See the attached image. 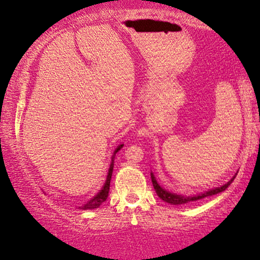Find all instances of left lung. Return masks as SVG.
Returning a JSON list of instances; mask_svg holds the SVG:
<instances>
[{"mask_svg":"<svg viewBox=\"0 0 260 260\" xmlns=\"http://www.w3.org/2000/svg\"><path fill=\"white\" fill-rule=\"evenodd\" d=\"M150 175H151L152 186H154L156 194L158 195L159 199H162L163 201L168 202V204H170V205H184V204H189V202H193V201L201 200V199H204V198L212 197V195H215L218 193H221V191H223V190H226L227 188H229L230 184L233 182L234 177H236L237 174L229 181V182L223 184V186L213 188V189L204 191V193H200L198 195H193V197H187V195H181V194L172 193V191H169V190H166L165 188H162L161 186H159V183L157 182V181H156V177L154 175V173H150Z\"/></svg>","mask_w":260,"mask_h":260,"instance_id":"obj_1","label":"left lung"}]
</instances>
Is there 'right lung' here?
Returning a JSON list of instances; mask_svg holds the SVG:
<instances>
[{
  "mask_svg": "<svg viewBox=\"0 0 260 260\" xmlns=\"http://www.w3.org/2000/svg\"><path fill=\"white\" fill-rule=\"evenodd\" d=\"M123 145L124 144H119L118 147L116 148L115 152H113V156L111 157V165H110L109 173H108V176H106V181H105L104 186H103V188L98 191L97 195H94V197L92 198L91 200L87 202V204H85L84 206H81V207H79L80 209H94V208H98L99 206L103 204V202L106 201V199H108V195H109V190H110V181H111V176H112V172H113V163H115V155L120 150V149L123 148Z\"/></svg>",
  "mask_w": 260,
  "mask_h": 260,
  "instance_id": "1",
  "label": "right lung"
}]
</instances>
